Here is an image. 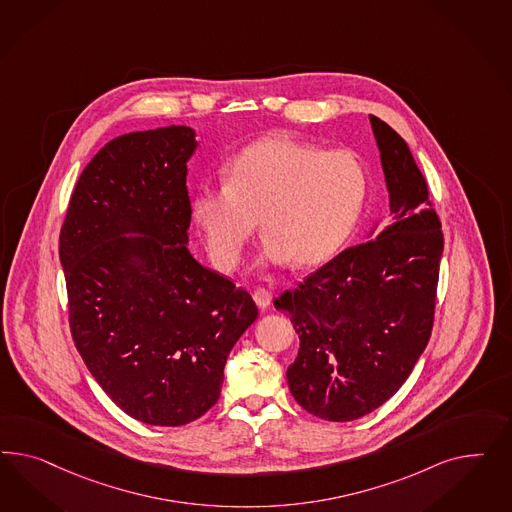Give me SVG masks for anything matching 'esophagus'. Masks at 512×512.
<instances>
[{"label": "esophagus", "instance_id": "esophagus-1", "mask_svg": "<svg viewBox=\"0 0 512 512\" xmlns=\"http://www.w3.org/2000/svg\"><path fill=\"white\" fill-rule=\"evenodd\" d=\"M253 300H255V304L264 310V308H268L270 304H272V295L266 291V289H255L253 291Z\"/></svg>", "mask_w": 512, "mask_h": 512}]
</instances>
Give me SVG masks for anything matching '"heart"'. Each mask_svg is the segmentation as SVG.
<instances>
[{"label": "heart", "mask_w": 512, "mask_h": 512, "mask_svg": "<svg viewBox=\"0 0 512 512\" xmlns=\"http://www.w3.org/2000/svg\"><path fill=\"white\" fill-rule=\"evenodd\" d=\"M368 193L358 157L289 139L266 137L234 155L225 184L202 186L193 221L212 261L233 270L251 234L263 229L261 264L315 266L332 259L353 233Z\"/></svg>", "instance_id": "obj_1"}]
</instances>
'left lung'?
Here are the masks:
<instances>
[{
	"mask_svg": "<svg viewBox=\"0 0 512 512\" xmlns=\"http://www.w3.org/2000/svg\"><path fill=\"white\" fill-rule=\"evenodd\" d=\"M390 204L387 227L274 300L300 338L289 390L308 413L360 419L398 392L434 325L439 217L407 142L370 114Z\"/></svg>",
	"mask_w": 512,
	"mask_h": 512,
	"instance_id": "obj_1",
	"label": "left lung"
}]
</instances>
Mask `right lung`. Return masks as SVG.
Here are the masks:
<instances>
[{
    "instance_id": "add662e5",
    "label": "right lung",
    "mask_w": 512,
    "mask_h": 512,
    "mask_svg": "<svg viewBox=\"0 0 512 512\" xmlns=\"http://www.w3.org/2000/svg\"><path fill=\"white\" fill-rule=\"evenodd\" d=\"M195 131L107 142L78 178L60 233L69 325L99 387L129 417L184 426L219 400L223 368L259 315L187 248Z\"/></svg>"
}]
</instances>
